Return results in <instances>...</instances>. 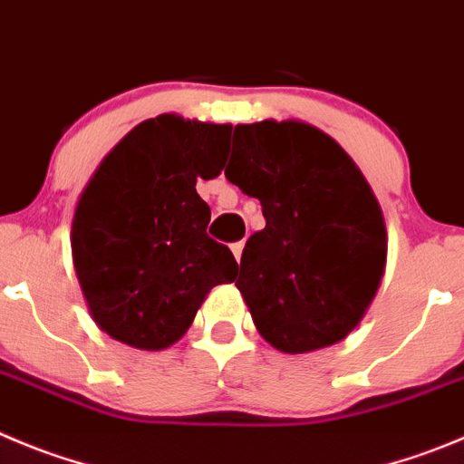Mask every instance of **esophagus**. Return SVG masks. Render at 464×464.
Instances as JSON below:
<instances>
[{
  "mask_svg": "<svg viewBox=\"0 0 464 464\" xmlns=\"http://www.w3.org/2000/svg\"><path fill=\"white\" fill-rule=\"evenodd\" d=\"M242 249H245V242H233L231 245V252H233V256H236V261L240 263V258H242Z\"/></svg>",
  "mask_w": 464,
  "mask_h": 464,
  "instance_id": "obj_1",
  "label": "esophagus"
}]
</instances>
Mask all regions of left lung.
<instances>
[{"label": "left lung", "instance_id": "obj_1", "mask_svg": "<svg viewBox=\"0 0 464 464\" xmlns=\"http://www.w3.org/2000/svg\"><path fill=\"white\" fill-rule=\"evenodd\" d=\"M263 206L236 285L263 339L309 353L345 339L378 293L387 228L350 155L314 125H236L224 171Z\"/></svg>", "mask_w": 464, "mask_h": 464}]
</instances>
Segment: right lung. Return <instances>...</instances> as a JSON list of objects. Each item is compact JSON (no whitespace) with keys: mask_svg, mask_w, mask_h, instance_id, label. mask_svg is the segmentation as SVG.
I'll return each instance as SVG.
<instances>
[{"mask_svg":"<svg viewBox=\"0 0 464 464\" xmlns=\"http://www.w3.org/2000/svg\"><path fill=\"white\" fill-rule=\"evenodd\" d=\"M231 125L162 114L130 130L86 185L72 219V263L102 332L162 350L192 324L210 288L236 279L227 245L206 233L197 180L224 169Z\"/></svg>","mask_w":464,"mask_h":464,"instance_id":"right-lung-1","label":"right lung"}]
</instances>
